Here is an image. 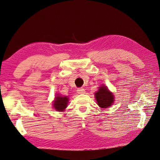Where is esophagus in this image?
Masks as SVG:
<instances>
[{"instance_id":"34e87169","label":"esophagus","mask_w":160,"mask_h":160,"mask_svg":"<svg viewBox=\"0 0 160 160\" xmlns=\"http://www.w3.org/2000/svg\"><path fill=\"white\" fill-rule=\"evenodd\" d=\"M85 92H86V90H85L83 88H79V89L77 90V93L78 94H84Z\"/></svg>"}]
</instances>
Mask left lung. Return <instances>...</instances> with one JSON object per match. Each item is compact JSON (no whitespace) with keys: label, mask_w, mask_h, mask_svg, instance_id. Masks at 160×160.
<instances>
[{"label":"left lung","mask_w":160,"mask_h":160,"mask_svg":"<svg viewBox=\"0 0 160 160\" xmlns=\"http://www.w3.org/2000/svg\"><path fill=\"white\" fill-rule=\"evenodd\" d=\"M95 98L98 105L101 108H109L114 101V96L105 85L98 88V90L95 92Z\"/></svg>","instance_id":"1"}]
</instances>
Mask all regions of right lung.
Listing matches in <instances>:
<instances>
[{"label": "right lung", "instance_id": "right-lung-1", "mask_svg": "<svg viewBox=\"0 0 160 160\" xmlns=\"http://www.w3.org/2000/svg\"><path fill=\"white\" fill-rule=\"evenodd\" d=\"M68 98L65 96L62 97L59 94H57L55 98V100L53 101V108L58 112H63L67 108L68 102Z\"/></svg>", "mask_w": 160, "mask_h": 160}]
</instances>
